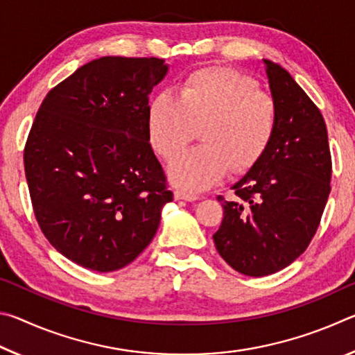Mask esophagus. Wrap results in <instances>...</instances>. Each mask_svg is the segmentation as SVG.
Returning a JSON list of instances; mask_svg holds the SVG:
<instances>
[{
    "instance_id": "esophagus-1",
    "label": "esophagus",
    "mask_w": 355,
    "mask_h": 355,
    "mask_svg": "<svg viewBox=\"0 0 355 355\" xmlns=\"http://www.w3.org/2000/svg\"><path fill=\"white\" fill-rule=\"evenodd\" d=\"M173 197H175V200H186V202H196L199 199L196 194H191V192H186L183 189H177L173 192Z\"/></svg>"
}]
</instances>
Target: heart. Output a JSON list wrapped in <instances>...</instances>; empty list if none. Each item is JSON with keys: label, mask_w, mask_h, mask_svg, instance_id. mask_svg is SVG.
Listing matches in <instances>:
<instances>
[{"label": "heart", "mask_w": 355, "mask_h": 355, "mask_svg": "<svg viewBox=\"0 0 355 355\" xmlns=\"http://www.w3.org/2000/svg\"><path fill=\"white\" fill-rule=\"evenodd\" d=\"M279 107L271 95L241 71L208 67L182 81L178 97L155 95L148 105L147 128L152 147L171 161L200 130L203 146L180 156L169 167L173 184L203 191L225 177L250 171L274 141Z\"/></svg>", "instance_id": "b5f03b06"}]
</instances>
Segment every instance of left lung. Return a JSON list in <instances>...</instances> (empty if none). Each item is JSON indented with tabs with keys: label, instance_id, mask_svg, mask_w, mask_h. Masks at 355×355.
<instances>
[{
	"label": "left lung",
	"instance_id": "8db88e82",
	"mask_svg": "<svg viewBox=\"0 0 355 355\" xmlns=\"http://www.w3.org/2000/svg\"><path fill=\"white\" fill-rule=\"evenodd\" d=\"M266 76L279 107L274 141L224 202L214 233L219 255L250 277L291 264L309 248L330 192L332 159L322 114L288 71L268 59Z\"/></svg>",
	"mask_w": 355,
	"mask_h": 355
}]
</instances>
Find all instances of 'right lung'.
I'll list each match as a JSON object with an SVG mask.
<instances>
[{
	"instance_id": "obj_1",
	"label": "right lung",
	"mask_w": 355,
	"mask_h": 355,
	"mask_svg": "<svg viewBox=\"0 0 355 355\" xmlns=\"http://www.w3.org/2000/svg\"><path fill=\"white\" fill-rule=\"evenodd\" d=\"M167 70L158 58L94 59L39 107L23 155L34 214L53 248L83 268L130 264L173 199L147 128L148 94Z\"/></svg>"
}]
</instances>
